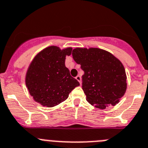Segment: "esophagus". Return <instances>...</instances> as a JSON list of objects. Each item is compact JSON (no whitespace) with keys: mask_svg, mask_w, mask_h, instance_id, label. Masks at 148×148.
<instances>
[{"mask_svg":"<svg viewBox=\"0 0 148 148\" xmlns=\"http://www.w3.org/2000/svg\"><path fill=\"white\" fill-rule=\"evenodd\" d=\"M75 79H76L77 81L79 82L80 84H81V76H80V75H77V76L75 77Z\"/></svg>","mask_w":148,"mask_h":148,"instance_id":"esophagus-1","label":"esophagus"}]
</instances>
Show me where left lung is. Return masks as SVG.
<instances>
[{
	"label": "left lung",
	"instance_id": "8db88e82",
	"mask_svg": "<svg viewBox=\"0 0 148 148\" xmlns=\"http://www.w3.org/2000/svg\"><path fill=\"white\" fill-rule=\"evenodd\" d=\"M72 55L84 72L82 89L87 102L100 109L118 103L127 89L123 63L112 53L97 47H76Z\"/></svg>",
	"mask_w": 148,
	"mask_h": 148
}]
</instances>
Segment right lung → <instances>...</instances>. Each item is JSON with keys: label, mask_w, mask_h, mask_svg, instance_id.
I'll use <instances>...</instances> for the list:
<instances>
[{"label": "right lung", "mask_w": 148, "mask_h": 148, "mask_svg": "<svg viewBox=\"0 0 148 148\" xmlns=\"http://www.w3.org/2000/svg\"><path fill=\"white\" fill-rule=\"evenodd\" d=\"M73 48L58 46L45 47L30 63L25 75V85L36 103L53 107L67 100L69 94L80 84L65 66L67 56Z\"/></svg>", "instance_id": "obj_1"}]
</instances>
